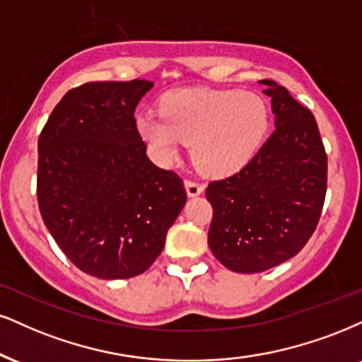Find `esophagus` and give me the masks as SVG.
Here are the masks:
<instances>
[{
  "label": "esophagus",
  "instance_id": "1",
  "mask_svg": "<svg viewBox=\"0 0 362 362\" xmlns=\"http://www.w3.org/2000/svg\"><path fill=\"white\" fill-rule=\"evenodd\" d=\"M185 186H186V191H188L189 196H198V194H202L203 189H204V186L202 185V182L196 181V180H186Z\"/></svg>",
  "mask_w": 362,
  "mask_h": 362
}]
</instances>
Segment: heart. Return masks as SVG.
Returning a JSON list of instances; mask_svg holds the SVG:
<instances>
[{"mask_svg":"<svg viewBox=\"0 0 362 362\" xmlns=\"http://www.w3.org/2000/svg\"><path fill=\"white\" fill-rule=\"evenodd\" d=\"M269 127V107L253 92L186 88L166 93L159 114L137 117V131L156 158L171 160L193 144L194 164L208 174L243 166Z\"/></svg>","mask_w":362,"mask_h":362,"instance_id":"heart-1","label":"heart"}]
</instances>
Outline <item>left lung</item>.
<instances>
[{
	"mask_svg": "<svg viewBox=\"0 0 362 362\" xmlns=\"http://www.w3.org/2000/svg\"><path fill=\"white\" fill-rule=\"evenodd\" d=\"M275 129L252 160L211 181L208 245L218 262L238 274H257L296 257L317 228L327 191V154L307 107L274 80Z\"/></svg>",
	"mask_w": 362,
	"mask_h": 362,
	"instance_id": "left-lung-1",
	"label": "left lung"
}]
</instances>
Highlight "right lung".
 Returning a JSON list of instances; mask_svg holds the SVG:
<instances>
[{
	"label": "right lung",
	"instance_id": "add662e5",
	"mask_svg": "<svg viewBox=\"0 0 362 362\" xmlns=\"http://www.w3.org/2000/svg\"><path fill=\"white\" fill-rule=\"evenodd\" d=\"M154 83L88 82L58 102L38 137L42 218L77 269L131 279L153 265L186 203L185 182L147 158L136 107Z\"/></svg>",
	"mask_w": 362,
	"mask_h": 362
}]
</instances>
